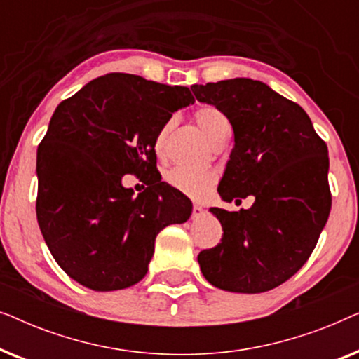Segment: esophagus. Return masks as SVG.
<instances>
[{
  "label": "esophagus",
  "mask_w": 359,
  "mask_h": 359,
  "mask_svg": "<svg viewBox=\"0 0 359 359\" xmlns=\"http://www.w3.org/2000/svg\"><path fill=\"white\" fill-rule=\"evenodd\" d=\"M203 214H204V209L201 208L199 204H194L193 205V219H199Z\"/></svg>",
  "instance_id": "34e87169"
}]
</instances>
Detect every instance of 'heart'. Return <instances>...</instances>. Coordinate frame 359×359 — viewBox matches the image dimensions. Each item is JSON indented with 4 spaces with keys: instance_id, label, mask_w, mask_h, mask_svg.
<instances>
[{
    "instance_id": "1",
    "label": "heart",
    "mask_w": 359,
    "mask_h": 359,
    "mask_svg": "<svg viewBox=\"0 0 359 359\" xmlns=\"http://www.w3.org/2000/svg\"><path fill=\"white\" fill-rule=\"evenodd\" d=\"M194 121L205 139L209 140V144H212L215 137L229 127L227 117L224 116V112L219 111L217 107L208 104L201 106L194 111ZM170 127L171 122H166L155 137V151L158 155L163 154L166 135H168ZM165 180L171 188L178 189L180 193L189 196V198L193 199L205 198V196L209 194V191L212 189L215 181H217L214 173H209V171L186 170L183 166H175V168H171L168 173L165 175Z\"/></svg>"
}]
</instances>
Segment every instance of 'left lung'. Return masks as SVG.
Masks as SVG:
<instances>
[{
    "mask_svg": "<svg viewBox=\"0 0 359 359\" xmlns=\"http://www.w3.org/2000/svg\"><path fill=\"white\" fill-rule=\"evenodd\" d=\"M196 100L224 112L233 149L219 184L224 201L252 194L250 209L212 208L222 238L198 262L212 286L257 294L304 266L332 209L328 151L306 111L250 78L193 85Z\"/></svg>",
    "mask_w": 359,
    "mask_h": 359,
    "instance_id": "left-lung-1",
    "label": "left lung"
}]
</instances>
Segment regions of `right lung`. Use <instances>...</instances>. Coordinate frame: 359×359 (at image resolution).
<instances>
[{"instance_id": "1", "label": "right lung", "mask_w": 359, "mask_h": 359, "mask_svg": "<svg viewBox=\"0 0 359 359\" xmlns=\"http://www.w3.org/2000/svg\"><path fill=\"white\" fill-rule=\"evenodd\" d=\"M193 102L186 86L109 73L57 106L37 149L36 212L52 257L81 286H134L160 230L189 219L191 201L156 173L155 137ZM124 174L147 188L134 198Z\"/></svg>"}]
</instances>
